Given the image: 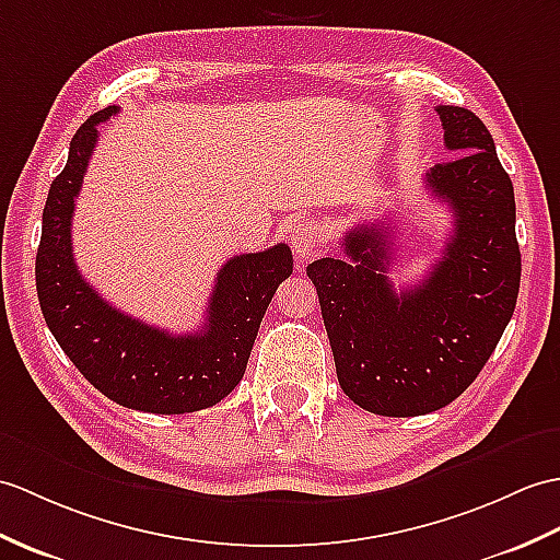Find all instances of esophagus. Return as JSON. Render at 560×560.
Instances as JSON below:
<instances>
[{"label":"esophagus","mask_w":560,"mask_h":560,"mask_svg":"<svg viewBox=\"0 0 560 560\" xmlns=\"http://www.w3.org/2000/svg\"><path fill=\"white\" fill-rule=\"evenodd\" d=\"M319 243H322V236L312 221H303V224H298V229L291 236L293 255H295V259H301V262H307L312 255L319 253Z\"/></svg>","instance_id":"1"}]
</instances>
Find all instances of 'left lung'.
<instances>
[{
  "instance_id": "1",
  "label": "left lung",
  "mask_w": 560,
  "mask_h": 560,
  "mask_svg": "<svg viewBox=\"0 0 560 560\" xmlns=\"http://www.w3.org/2000/svg\"><path fill=\"white\" fill-rule=\"evenodd\" d=\"M451 154L424 174L453 212L439 262L415 291L388 281L392 248L380 221L350 229L343 259L307 265L343 394L376 415L412 418L456 400L487 365L520 291L515 195L497 145L470 109L439 104Z\"/></svg>"
}]
</instances>
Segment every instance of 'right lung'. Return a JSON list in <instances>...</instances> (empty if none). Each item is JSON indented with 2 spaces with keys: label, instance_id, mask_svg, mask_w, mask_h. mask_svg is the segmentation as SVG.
Instances as JSON below:
<instances>
[{
  "label": "right lung",
  "instance_id": "1",
  "mask_svg": "<svg viewBox=\"0 0 560 560\" xmlns=\"http://www.w3.org/2000/svg\"><path fill=\"white\" fill-rule=\"evenodd\" d=\"M107 107L78 128L63 172L51 180L35 257V285L49 331L85 380L124 408L184 415L217 406L243 380L255 336L277 285L291 277L289 245L236 255L219 269L205 327L174 336L112 307L75 267L71 219L97 124Z\"/></svg>",
  "mask_w": 560,
  "mask_h": 560
}]
</instances>
